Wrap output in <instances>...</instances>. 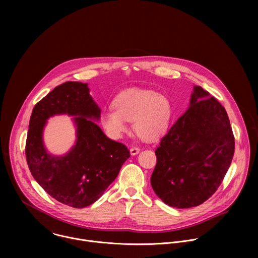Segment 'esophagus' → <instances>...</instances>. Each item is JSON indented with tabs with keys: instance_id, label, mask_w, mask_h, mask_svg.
<instances>
[{
	"instance_id": "34e87169",
	"label": "esophagus",
	"mask_w": 258,
	"mask_h": 258,
	"mask_svg": "<svg viewBox=\"0 0 258 258\" xmlns=\"http://www.w3.org/2000/svg\"><path fill=\"white\" fill-rule=\"evenodd\" d=\"M140 152V148H139V147H132V148H131V154L134 156V155H137L138 153Z\"/></svg>"
}]
</instances>
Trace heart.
<instances>
[{"mask_svg": "<svg viewBox=\"0 0 258 258\" xmlns=\"http://www.w3.org/2000/svg\"><path fill=\"white\" fill-rule=\"evenodd\" d=\"M113 107L104 109L101 113L102 126L113 139L120 138L126 132V121H133L140 138L156 139L166 131L171 116L169 100L150 90L123 91L114 99Z\"/></svg>", "mask_w": 258, "mask_h": 258, "instance_id": "obj_1", "label": "heart"}]
</instances>
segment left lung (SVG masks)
I'll return each instance as SVG.
<instances>
[{"label": "left lung", "mask_w": 258, "mask_h": 258, "mask_svg": "<svg viewBox=\"0 0 258 258\" xmlns=\"http://www.w3.org/2000/svg\"><path fill=\"white\" fill-rule=\"evenodd\" d=\"M234 151L235 138L226 109L207 91L195 86L187 111L168 130L155 151L152 188L171 207L198 206L220 186Z\"/></svg>", "instance_id": "obj_1"}]
</instances>
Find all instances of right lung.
Here are the masks:
<instances>
[{"label":"right lung","mask_w":258,"mask_h":258,"mask_svg":"<svg viewBox=\"0 0 258 258\" xmlns=\"http://www.w3.org/2000/svg\"><path fill=\"white\" fill-rule=\"evenodd\" d=\"M57 114L76 116L77 142L64 157L48 154L42 142L46 119ZM101 109L88 84L66 82L35 104L29 120L25 156L39 185L57 201L84 208L97 201L127 158L126 147L106 137L97 123ZM90 119L89 120L88 118Z\"/></svg>","instance_id":"add662e5"}]
</instances>
